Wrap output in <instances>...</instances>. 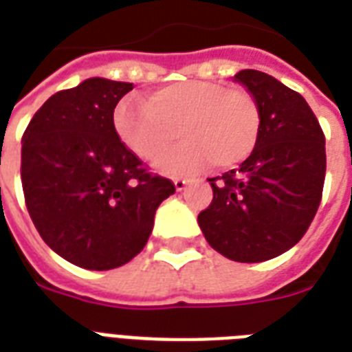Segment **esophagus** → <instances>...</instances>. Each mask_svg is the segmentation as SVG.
Segmentation results:
<instances>
[{"mask_svg":"<svg viewBox=\"0 0 352 352\" xmlns=\"http://www.w3.org/2000/svg\"><path fill=\"white\" fill-rule=\"evenodd\" d=\"M190 182V179H182V177H177L175 181H173V184H175L177 192H182L184 188H186V184Z\"/></svg>","mask_w":352,"mask_h":352,"instance_id":"obj_1","label":"esophagus"}]
</instances>
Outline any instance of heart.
Returning <instances> with one entry per match:
<instances>
[{
	"label": "heart",
	"mask_w": 352,
	"mask_h": 352,
	"mask_svg": "<svg viewBox=\"0 0 352 352\" xmlns=\"http://www.w3.org/2000/svg\"><path fill=\"white\" fill-rule=\"evenodd\" d=\"M115 131L124 146L146 162L170 149L177 133L184 138L159 168L184 173L210 164L219 170L241 164L256 149L261 133L259 104L248 91L212 80H184L162 85L142 102H120Z\"/></svg>",
	"instance_id": "b5f03b06"
}]
</instances>
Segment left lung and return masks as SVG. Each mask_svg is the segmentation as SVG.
Returning <instances> with one entry per match:
<instances>
[{
	"mask_svg": "<svg viewBox=\"0 0 352 352\" xmlns=\"http://www.w3.org/2000/svg\"><path fill=\"white\" fill-rule=\"evenodd\" d=\"M261 111L256 149L237 168L208 179L214 199L197 221L208 245L232 261L283 254L309 230L325 182V135L305 98L261 71L234 76Z\"/></svg>",
	"mask_w": 352,
	"mask_h": 352,
	"instance_id": "8db88e82",
	"label": "left lung"
}]
</instances>
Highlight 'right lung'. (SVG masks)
Listing matches in <instances>:
<instances>
[{"instance_id": "right-lung-1", "label": "right lung", "mask_w": 352, "mask_h": 352, "mask_svg": "<svg viewBox=\"0 0 352 352\" xmlns=\"http://www.w3.org/2000/svg\"><path fill=\"white\" fill-rule=\"evenodd\" d=\"M133 84L89 78L58 91L21 138L25 204L41 239L76 267L109 270L131 261L153 230L159 204L175 193L124 146L113 113Z\"/></svg>"}]
</instances>
